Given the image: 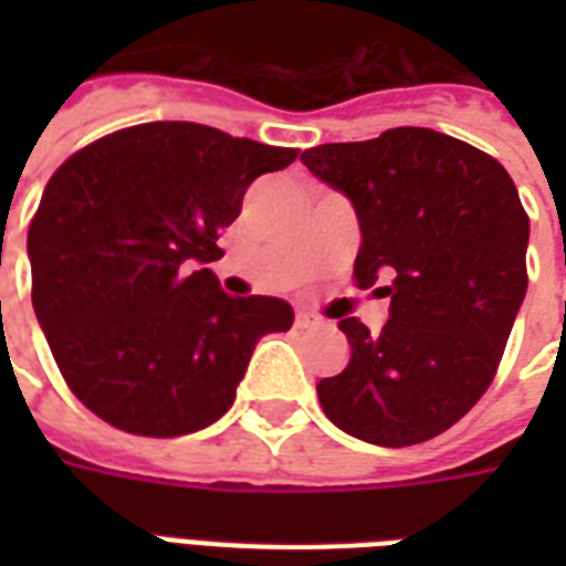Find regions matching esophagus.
Returning <instances> with one entry per match:
<instances>
[{
  "label": "esophagus",
  "instance_id": "34e87169",
  "mask_svg": "<svg viewBox=\"0 0 566 566\" xmlns=\"http://www.w3.org/2000/svg\"><path fill=\"white\" fill-rule=\"evenodd\" d=\"M296 327H315L318 324V318L312 315V312H306V308H296Z\"/></svg>",
  "mask_w": 566,
  "mask_h": 566
}]
</instances>
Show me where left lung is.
Masks as SVG:
<instances>
[{"label":"left lung","instance_id":"obj_1","mask_svg":"<svg viewBox=\"0 0 566 566\" xmlns=\"http://www.w3.org/2000/svg\"><path fill=\"white\" fill-rule=\"evenodd\" d=\"M360 223L357 287L391 296L369 333L339 321L352 357L318 381L324 416L385 449L433 439L461 421L497 373L527 291V235L510 172L473 145L424 127L303 150Z\"/></svg>","mask_w":566,"mask_h":566}]
</instances>
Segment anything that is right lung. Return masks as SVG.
<instances>
[{
	"label": "right lung",
	"mask_w": 566,
	"mask_h": 566,
	"mask_svg": "<svg viewBox=\"0 0 566 566\" xmlns=\"http://www.w3.org/2000/svg\"><path fill=\"white\" fill-rule=\"evenodd\" d=\"M294 148L190 120L120 129L72 154L30 223L32 308L69 388L139 437H181L233 406L279 296H230L211 270L248 185Z\"/></svg>",
	"instance_id": "obj_1"
}]
</instances>
